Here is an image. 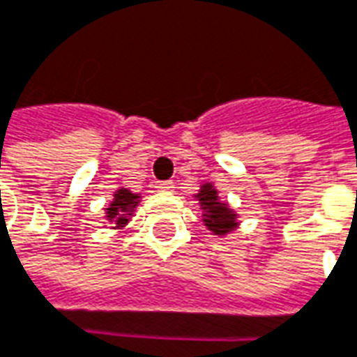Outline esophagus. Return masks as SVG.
Listing matches in <instances>:
<instances>
[{
  "label": "esophagus",
  "instance_id": "obj_1",
  "mask_svg": "<svg viewBox=\"0 0 357 357\" xmlns=\"http://www.w3.org/2000/svg\"><path fill=\"white\" fill-rule=\"evenodd\" d=\"M156 188L160 190V192H171V190L175 188V182H173V181H160L156 184Z\"/></svg>",
  "mask_w": 357,
  "mask_h": 357
}]
</instances>
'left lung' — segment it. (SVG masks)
Returning a JSON list of instances; mask_svg holds the SVG:
<instances>
[{
    "label": "left lung",
    "instance_id": "obj_1",
    "mask_svg": "<svg viewBox=\"0 0 357 357\" xmlns=\"http://www.w3.org/2000/svg\"><path fill=\"white\" fill-rule=\"evenodd\" d=\"M203 208V222L214 235H226L237 227V214L218 199V192L213 184H203L195 195Z\"/></svg>",
    "mask_w": 357,
    "mask_h": 357
}]
</instances>
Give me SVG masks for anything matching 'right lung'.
<instances>
[{
    "label": "right lung",
    "mask_w": 357,
    "mask_h": 357,
    "mask_svg": "<svg viewBox=\"0 0 357 357\" xmlns=\"http://www.w3.org/2000/svg\"><path fill=\"white\" fill-rule=\"evenodd\" d=\"M139 194H131L128 188H120L114 194V199L107 208L105 218L114 224V227H124L130 220V214L133 213V208L137 207Z\"/></svg>",
    "instance_id": "right-lung-1"
}]
</instances>
